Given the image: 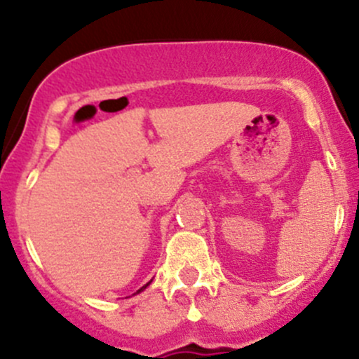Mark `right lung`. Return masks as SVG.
Listing matches in <instances>:
<instances>
[{"mask_svg": "<svg viewBox=\"0 0 359 359\" xmlns=\"http://www.w3.org/2000/svg\"><path fill=\"white\" fill-rule=\"evenodd\" d=\"M146 287H147V285H146ZM146 287H142V288H140V290H139V292H142V290H144V288H146ZM139 292H137V293H139Z\"/></svg>", "mask_w": 359, "mask_h": 359, "instance_id": "obj_1", "label": "right lung"}]
</instances>
